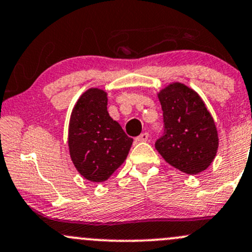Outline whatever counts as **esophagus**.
Returning a JSON list of instances; mask_svg holds the SVG:
<instances>
[{
  "mask_svg": "<svg viewBox=\"0 0 252 252\" xmlns=\"http://www.w3.org/2000/svg\"><path fill=\"white\" fill-rule=\"evenodd\" d=\"M148 136H150V135H148V133H142V134H140L139 136L136 137V141H139V142L147 141V140H148Z\"/></svg>",
  "mask_w": 252,
  "mask_h": 252,
  "instance_id": "esophagus-1",
  "label": "esophagus"
}]
</instances>
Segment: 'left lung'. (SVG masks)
<instances>
[{
    "label": "left lung",
    "instance_id": "8db88e82",
    "mask_svg": "<svg viewBox=\"0 0 252 252\" xmlns=\"http://www.w3.org/2000/svg\"><path fill=\"white\" fill-rule=\"evenodd\" d=\"M164 131L156 150L170 165L194 175L215 158L219 137L215 122L199 95L182 83H173L159 94Z\"/></svg>",
    "mask_w": 252,
    "mask_h": 252
}]
</instances>
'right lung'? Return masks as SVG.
Returning a JSON list of instances; mask_svg holds the SVG:
<instances>
[{"mask_svg":"<svg viewBox=\"0 0 252 252\" xmlns=\"http://www.w3.org/2000/svg\"><path fill=\"white\" fill-rule=\"evenodd\" d=\"M133 139L107 112V94L92 88L81 95L68 126L70 156L78 173L92 182L106 181L123 164Z\"/></svg>","mask_w":252,"mask_h":252,"instance_id":"right-lung-1","label":"right lung"}]
</instances>
